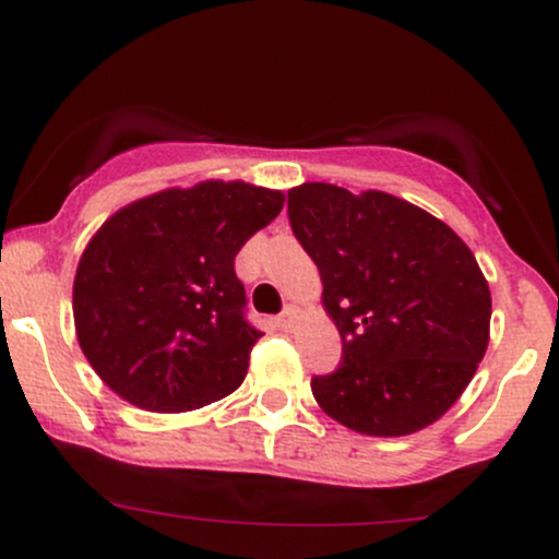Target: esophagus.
<instances>
[{
	"label": "esophagus",
	"mask_w": 559,
	"mask_h": 559,
	"mask_svg": "<svg viewBox=\"0 0 559 559\" xmlns=\"http://www.w3.org/2000/svg\"><path fill=\"white\" fill-rule=\"evenodd\" d=\"M275 323H278V329L292 331L294 323H297V307H288L284 316H278V320H275Z\"/></svg>",
	"instance_id": "obj_1"
}]
</instances>
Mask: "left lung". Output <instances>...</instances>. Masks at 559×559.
<instances>
[{
	"label": "left lung",
	"instance_id": "8db88e82",
	"mask_svg": "<svg viewBox=\"0 0 559 559\" xmlns=\"http://www.w3.org/2000/svg\"><path fill=\"white\" fill-rule=\"evenodd\" d=\"M288 221L342 336L336 373L310 383L320 409L383 439L439 420L489 346L491 292L471 247L439 217L376 189L294 186Z\"/></svg>",
	"mask_w": 559,
	"mask_h": 559
}]
</instances>
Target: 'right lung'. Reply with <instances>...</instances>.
I'll return each mask as SVG.
<instances>
[{
    "mask_svg": "<svg viewBox=\"0 0 559 559\" xmlns=\"http://www.w3.org/2000/svg\"><path fill=\"white\" fill-rule=\"evenodd\" d=\"M243 181L165 189L107 217L79 260L75 336L133 407L189 413L241 386L262 333L243 318L239 249L284 207Z\"/></svg>",
    "mask_w": 559,
    "mask_h": 559,
    "instance_id": "obj_1",
    "label": "right lung"
}]
</instances>
